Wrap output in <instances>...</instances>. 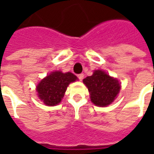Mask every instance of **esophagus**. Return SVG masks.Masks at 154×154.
<instances>
[{
  "label": "esophagus",
  "mask_w": 154,
  "mask_h": 154,
  "mask_svg": "<svg viewBox=\"0 0 154 154\" xmlns=\"http://www.w3.org/2000/svg\"><path fill=\"white\" fill-rule=\"evenodd\" d=\"M77 77L79 78V80H80V81H82V79L84 78V74L83 73L78 74V75H77Z\"/></svg>",
  "instance_id": "esophagus-1"
}]
</instances>
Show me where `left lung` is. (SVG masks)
Returning a JSON list of instances; mask_svg holds the SVG:
<instances>
[{
	"instance_id": "left-lung-1",
	"label": "left lung",
	"mask_w": 154,
	"mask_h": 154,
	"mask_svg": "<svg viewBox=\"0 0 154 154\" xmlns=\"http://www.w3.org/2000/svg\"><path fill=\"white\" fill-rule=\"evenodd\" d=\"M83 83L88 88L92 103L100 107L112 103L120 90L119 81L102 70L94 71L91 76L83 79Z\"/></svg>"
}]
</instances>
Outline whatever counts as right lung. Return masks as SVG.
Here are the masks:
<instances>
[{"label":"right lung","instance_id":"obj_1","mask_svg":"<svg viewBox=\"0 0 154 154\" xmlns=\"http://www.w3.org/2000/svg\"><path fill=\"white\" fill-rule=\"evenodd\" d=\"M76 80H77V77L72 72L63 73L61 71L52 72L41 80L36 87L38 98L46 106H56L63 98L68 85Z\"/></svg>","mask_w":154,"mask_h":154}]
</instances>
